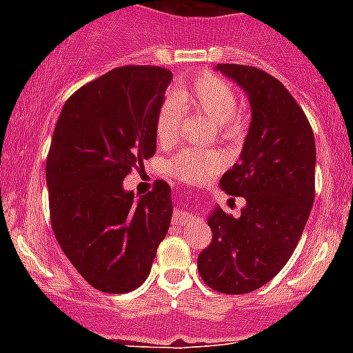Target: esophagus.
<instances>
[{
    "mask_svg": "<svg viewBox=\"0 0 353 353\" xmlns=\"http://www.w3.org/2000/svg\"><path fill=\"white\" fill-rule=\"evenodd\" d=\"M196 215L192 212H187V210H176L173 214V221L174 224H180V226H185L187 223H191L194 221Z\"/></svg>",
    "mask_w": 353,
    "mask_h": 353,
    "instance_id": "esophagus-1",
    "label": "esophagus"
}]
</instances>
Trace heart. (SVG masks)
I'll return each mask as SVG.
<instances>
[{"instance_id": "heart-1", "label": "heart", "mask_w": 353, "mask_h": 353, "mask_svg": "<svg viewBox=\"0 0 353 353\" xmlns=\"http://www.w3.org/2000/svg\"><path fill=\"white\" fill-rule=\"evenodd\" d=\"M239 101L233 90L221 77L201 74L187 88L170 95L162 102L155 120V132L162 145H170L179 138L185 109H192L217 123L224 138L240 134V123L235 120ZM223 155L207 150H183L170 168L173 174L185 182H203L223 168Z\"/></svg>"}]
</instances>
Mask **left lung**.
<instances>
[{"label":"left lung","mask_w":353,"mask_h":353,"mask_svg":"<svg viewBox=\"0 0 353 353\" xmlns=\"http://www.w3.org/2000/svg\"><path fill=\"white\" fill-rule=\"evenodd\" d=\"M248 95L251 123L236 164L221 189L242 196L240 217L215 205L212 242L199 252V276L212 290L240 295L258 290L290 260L314 199L316 148L310 121L288 90L249 65L215 67Z\"/></svg>","instance_id":"left-lung-1"}]
</instances>
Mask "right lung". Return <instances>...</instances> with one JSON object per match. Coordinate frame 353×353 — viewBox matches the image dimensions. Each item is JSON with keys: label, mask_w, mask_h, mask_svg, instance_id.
I'll return each instance as SVG.
<instances>
[{"label": "right lung", "mask_w": 353, "mask_h": 353, "mask_svg": "<svg viewBox=\"0 0 353 353\" xmlns=\"http://www.w3.org/2000/svg\"><path fill=\"white\" fill-rule=\"evenodd\" d=\"M173 74L120 67L65 102L46 166L56 240L77 272L105 293H127L148 277L170 230L164 180L136 201L123 189L130 170L155 154V120Z\"/></svg>", "instance_id": "obj_1"}]
</instances>
